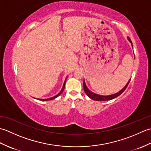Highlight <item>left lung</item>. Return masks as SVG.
<instances>
[{
  "mask_svg": "<svg viewBox=\"0 0 151 151\" xmlns=\"http://www.w3.org/2000/svg\"><path fill=\"white\" fill-rule=\"evenodd\" d=\"M128 40H129L130 42L132 44V41H131V40L130 39L129 37H127ZM132 46L133 47V45H132ZM131 79V78H130ZM130 79L129 80V81L127 82V84H126V86H124V87L121 89V90H120L119 92L116 93L115 94H113V95H106V96H104V95H98V94H96V93H93L92 91H91L88 88L87 86H86V83H85V81H84V82H83V86H84V90L85 91V93H86V95H87L88 97L93 99V100L94 101H109V100H111V99H114L115 98L117 97L118 96H119L122 93H123L125 89H127L128 85H129V82L130 81Z\"/></svg>",
  "mask_w": 151,
  "mask_h": 151,
  "instance_id": "left-lung-1",
  "label": "left lung"
}]
</instances>
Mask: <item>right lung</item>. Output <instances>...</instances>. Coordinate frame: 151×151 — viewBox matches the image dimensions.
<instances>
[{"label": "right lung", "mask_w": 151, "mask_h": 151, "mask_svg": "<svg viewBox=\"0 0 151 151\" xmlns=\"http://www.w3.org/2000/svg\"><path fill=\"white\" fill-rule=\"evenodd\" d=\"M65 82H66V79H65V82H64V83H63V88H62V90L60 91V92L58 94H57L56 96H54V97H51V98H49V99H38V100H41V101H50V100H53V99H56V97H58V96H60L61 94L62 93V92L63 91V89H64V88H65Z\"/></svg>", "instance_id": "right-lung-1"}]
</instances>
